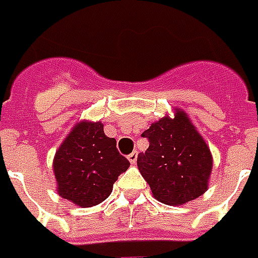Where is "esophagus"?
I'll return each mask as SVG.
<instances>
[{"label":"esophagus","mask_w":258,"mask_h":258,"mask_svg":"<svg viewBox=\"0 0 258 258\" xmlns=\"http://www.w3.org/2000/svg\"><path fill=\"white\" fill-rule=\"evenodd\" d=\"M137 157H138L137 151H133L131 154H128V161L131 163V164H136V163H137Z\"/></svg>","instance_id":"obj_1"}]
</instances>
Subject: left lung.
Returning a JSON list of instances; mask_svg holds the SVG:
<instances>
[{
    "label": "left lung",
    "mask_w": 258,
    "mask_h": 258,
    "mask_svg": "<svg viewBox=\"0 0 258 258\" xmlns=\"http://www.w3.org/2000/svg\"><path fill=\"white\" fill-rule=\"evenodd\" d=\"M143 137L150 146L138 154V170L157 200L178 206L204 194L213 157L185 112L151 124Z\"/></svg>",
    "instance_id": "obj_1"
}]
</instances>
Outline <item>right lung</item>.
Instances as JSON below:
<instances>
[{
    "mask_svg": "<svg viewBox=\"0 0 258 258\" xmlns=\"http://www.w3.org/2000/svg\"><path fill=\"white\" fill-rule=\"evenodd\" d=\"M130 161L117 150L115 138L104 134L101 122L83 121L68 134L54 157L58 194L80 207L104 201Z\"/></svg>",
    "mask_w": 258,
    "mask_h": 258,
    "instance_id": "1",
    "label": "right lung"
}]
</instances>
